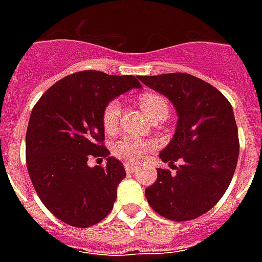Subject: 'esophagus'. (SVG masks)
I'll return each mask as SVG.
<instances>
[{
    "instance_id": "esophagus-1",
    "label": "esophagus",
    "mask_w": 262,
    "mask_h": 262,
    "mask_svg": "<svg viewBox=\"0 0 262 262\" xmlns=\"http://www.w3.org/2000/svg\"><path fill=\"white\" fill-rule=\"evenodd\" d=\"M125 170H126L127 174H132V172H135L136 164L129 163V162H126V163H125Z\"/></svg>"
}]
</instances>
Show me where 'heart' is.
Segmentation results:
<instances>
[{
  "mask_svg": "<svg viewBox=\"0 0 262 262\" xmlns=\"http://www.w3.org/2000/svg\"><path fill=\"white\" fill-rule=\"evenodd\" d=\"M139 103L148 118L154 119L156 117H167L168 103L159 94L155 92H144L139 96ZM119 115H121V103L119 100H111L103 108L102 122L107 132H113L117 127ZM155 143L149 139H140L133 136H123L117 140L113 145V152L115 156L126 160L129 163H137L144 159L148 152L154 149Z\"/></svg>",
  "mask_w": 262,
  "mask_h": 262,
  "instance_id": "heart-1",
  "label": "heart"
}]
</instances>
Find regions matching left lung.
<instances>
[{"label":"left lung","mask_w":262,"mask_h":262,"mask_svg":"<svg viewBox=\"0 0 262 262\" xmlns=\"http://www.w3.org/2000/svg\"><path fill=\"white\" fill-rule=\"evenodd\" d=\"M139 79L167 96L178 114L174 137L159 155L175 172L158 168L145 197L166 219L193 220L215 207L235 172L239 139L232 107L219 90L187 73Z\"/></svg>","instance_id":"1"}]
</instances>
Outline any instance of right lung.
<instances>
[{
  "mask_svg": "<svg viewBox=\"0 0 262 262\" xmlns=\"http://www.w3.org/2000/svg\"><path fill=\"white\" fill-rule=\"evenodd\" d=\"M140 87L130 75L77 72L51 85L32 108L27 170L40 201L63 223L90 227L114 207L117 186L126 172L104 147L102 113L118 95ZM91 157H106V167L90 168Z\"/></svg>",
  "mask_w": 262,
  "mask_h": 262,
  "instance_id": "right-lung-1",
  "label": "right lung"
}]
</instances>
